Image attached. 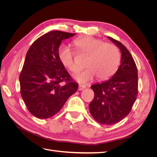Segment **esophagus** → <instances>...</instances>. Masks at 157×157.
Listing matches in <instances>:
<instances>
[{
    "label": "esophagus",
    "mask_w": 157,
    "mask_h": 157,
    "mask_svg": "<svg viewBox=\"0 0 157 157\" xmlns=\"http://www.w3.org/2000/svg\"><path fill=\"white\" fill-rule=\"evenodd\" d=\"M85 88H86V86H84V85H81V84H80L79 86H78V90H79V91H81V90H84Z\"/></svg>",
    "instance_id": "1"
}]
</instances>
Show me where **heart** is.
<instances>
[{
	"label": "heart",
	"mask_w": 157,
	"mask_h": 157,
	"mask_svg": "<svg viewBox=\"0 0 157 157\" xmlns=\"http://www.w3.org/2000/svg\"><path fill=\"white\" fill-rule=\"evenodd\" d=\"M73 43L79 51L88 55L85 61L87 68L75 77L78 82L87 83L93 80L96 76L101 81L107 80L115 73L121 58L119 50L115 45L104 43L101 40L90 36L77 38ZM58 54L61 63L66 68L71 72H78L79 67L68 46L59 47Z\"/></svg>",
	"instance_id": "1"
}]
</instances>
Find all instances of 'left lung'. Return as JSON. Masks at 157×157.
Returning a JSON list of instances; mask_svg holds the SVG:
<instances>
[{
    "instance_id": "left-lung-1",
    "label": "left lung",
    "mask_w": 157,
    "mask_h": 157,
    "mask_svg": "<svg viewBox=\"0 0 157 157\" xmlns=\"http://www.w3.org/2000/svg\"><path fill=\"white\" fill-rule=\"evenodd\" d=\"M121 52V65L107 81L92 85L94 98L90 112L98 122L111 125L130 113L138 94L137 69L130 52L119 41L108 36Z\"/></svg>"
}]
</instances>
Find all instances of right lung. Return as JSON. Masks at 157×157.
I'll return each mask as SVG.
<instances>
[{
  "mask_svg": "<svg viewBox=\"0 0 157 157\" xmlns=\"http://www.w3.org/2000/svg\"><path fill=\"white\" fill-rule=\"evenodd\" d=\"M75 35L48 32L37 39L27 51L20 75V92L33 116L42 119L54 116L77 92L78 83L65 70L58 54L61 41Z\"/></svg>",
  "mask_w": 157,
  "mask_h": 157,
  "instance_id": "right-lung-1",
  "label": "right lung"
}]
</instances>
